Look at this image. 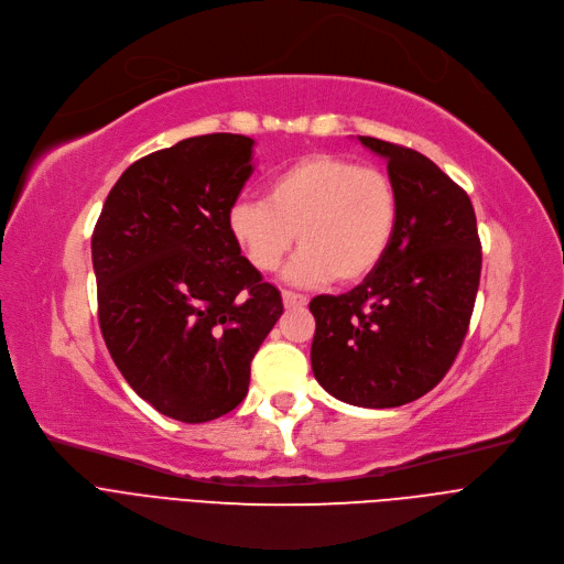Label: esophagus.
Masks as SVG:
<instances>
[{
    "label": "esophagus",
    "instance_id": "obj_1",
    "mask_svg": "<svg viewBox=\"0 0 564 564\" xmlns=\"http://www.w3.org/2000/svg\"><path fill=\"white\" fill-rule=\"evenodd\" d=\"M308 300L304 297V294L300 292H292V290H283V306L285 308H300V306H306Z\"/></svg>",
    "mask_w": 564,
    "mask_h": 564
}]
</instances>
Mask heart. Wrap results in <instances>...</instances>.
Here are the masks:
<instances>
[{"label": "heart", "mask_w": 564, "mask_h": 564, "mask_svg": "<svg viewBox=\"0 0 564 564\" xmlns=\"http://www.w3.org/2000/svg\"><path fill=\"white\" fill-rule=\"evenodd\" d=\"M398 224L391 177L347 158L315 153L281 169L267 198H242L228 213L235 245L258 272H274L297 242L285 279L357 283L375 272Z\"/></svg>", "instance_id": "b5f03b06"}]
</instances>
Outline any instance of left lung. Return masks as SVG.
I'll use <instances>...</instances> for the list:
<instances>
[{"label": "left lung", "instance_id": "obj_1", "mask_svg": "<svg viewBox=\"0 0 564 564\" xmlns=\"http://www.w3.org/2000/svg\"><path fill=\"white\" fill-rule=\"evenodd\" d=\"M398 192L389 251L361 285L319 294L311 366L319 387L366 409L419 400L451 370L468 332L482 251L468 194L432 160L359 137Z\"/></svg>", "mask_w": 564, "mask_h": 564}]
</instances>
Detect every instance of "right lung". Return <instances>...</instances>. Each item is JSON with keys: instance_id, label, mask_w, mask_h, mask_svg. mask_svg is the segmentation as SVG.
<instances>
[{"instance_id": "1", "label": "right lung", "mask_w": 564, "mask_h": 564, "mask_svg": "<svg viewBox=\"0 0 564 564\" xmlns=\"http://www.w3.org/2000/svg\"><path fill=\"white\" fill-rule=\"evenodd\" d=\"M253 139L203 134L137 160L91 237L100 332L134 393L183 423L247 398L251 359L283 313L228 230Z\"/></svg>"}]
</instances>
